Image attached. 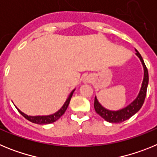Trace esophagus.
I'll list each match as a JSON object with an SVG mask.
<instances>
[{"instance_id": "obj_1", "label": "esophagus", "mask_w": 157, "mask_h": 157, "mask_svg": "<svg viewBox=\"0 0 157 157\" xmlns=\"http://www.w3.org/2000/svg\"><path fill=\"white\" fill-rule=\"evenodd\" d=\"M84 82H90L91 78L90 77L85 78H84Z\"/></svg>"}]
</instances>
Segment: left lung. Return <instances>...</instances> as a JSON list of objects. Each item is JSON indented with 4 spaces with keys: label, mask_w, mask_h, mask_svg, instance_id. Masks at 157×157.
<instances>
[{
    "label": "left lung",
    "mask_w": 157,
    "mask_h": 157,
    "mask_svg": "<svg viewBox=\"0 0 157 157\" xmlns=\"http://www.w3.org/2000/svg\"><path fill=\"white\" fill-rule=\"evenodd\" d=\"M136 55L139 57L141 63L143 65L144 78L139 94H138L137 98L133 101L132 103H130L126 108H123L120 110L110 111L104 108L98 102V99L95 97L94 109H95L96 112L103 118L104 120L109 122V123H122V122L128 120L141 109L144 104L145 96H146L147 87H148V84H149V73H148V69H147L146 66L144 63L143 59H142L141 54L138 52V50H136Z\"/></svg>",
    "instance_id": "8db88e82"
}]
</instances>
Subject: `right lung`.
I'll list each match as a JSON object with an SVG mask.
<instances>
[{
  "instance_id": "1",
  "label": "right lung",
  "mask_w": 157,
  "mask_h": 157,
  "mask_svg": "<svg viewBox=\"0 0 157 157\" xmlns=\"http://www.w3.org/2000/svg\"><path fill=\"white\" fill-rule=\"evenodd\" d=\"M75 90L71 91V93L70 94L69 97L67 99L66 102L64 103V105L62 106V108L59 109V111H57L56 112H55L54 114L52 115H49V116H27L25 113L22 112L21 111L19 110V109H17V110L19 111V112L22 116H23L24 118H26L27 120L30 121L31 123H37V124H48V123H54V122H56V120H59V118L61 117L63 114H64L65 111L67 110V107H68L69 103H70L71 98L72 95H73V93H74Z\"/></svg>"
}]
</instances>
